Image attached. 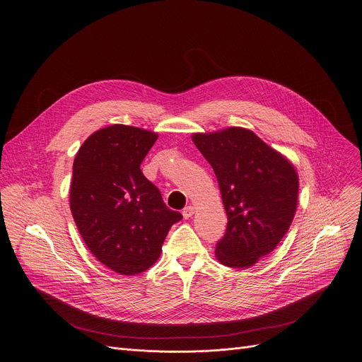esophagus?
<instances>
[{
    "label": "esophagus",
    "instance_id": "obj_1",
    "mask_svg": "<svg viewBox=\"0 0 362 362\" xmlns=\"http://www.w3.org/2000/svg\"><path fill=\"white\" fill-rule=\"evenodd\" d=\"M193 213H194V207H193V206H186V207L183 209V211H182V214H183V217H185V218L192 217V216H193Z\"/></svg>",
    "mask_w": 362,
    "mask_h": 362
}]
</instances>
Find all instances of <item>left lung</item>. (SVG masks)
Wrapping results in <instances>:
<instances>
[{"label":"left lung","mask_w":362,"mask_h":362,"mask_svg":"<svg viewBox=\"0 0 362 362\" xmlns=\"http://www.w3.org/2000/svg\"><path fill=\"white\" fill-rule=\"evenodd\" d=\"M192 141L214 170L227 214L216 257L227 267H252L290 228L297 210V172L286 156L245 128L193 134Z\"/></svg>","instance_id":"1"}]
</instances>
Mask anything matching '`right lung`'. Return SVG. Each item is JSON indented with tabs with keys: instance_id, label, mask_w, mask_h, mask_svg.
I'll return each instance as SVG.
<instances>
[{
	"instance_id": "1",
	"label": "right lung",
	"mask_w": 362,
	"mask_h": 362,
	"mask_svg": "<svg viewBox=\"0 0 362 362\" xmlns=\"http://www.w3.org/2000/svg\"><path fill=\"white\" fill-rule=\"evenodd\" d=\"M156 139L146 129L112 125L93 132L74 160L72 217L90 253L119 274L153 266L169 228L183 217L141 170Z\"/></svg>"
}]
</instances>
